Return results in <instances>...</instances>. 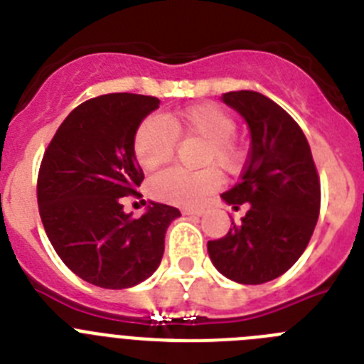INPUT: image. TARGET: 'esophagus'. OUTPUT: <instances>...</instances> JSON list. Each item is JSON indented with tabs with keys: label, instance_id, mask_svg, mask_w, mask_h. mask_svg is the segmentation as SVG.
Returning a JSON list of instances; mask_svg holds the SVG:
<instances>
[{
	"label": "esophagus",
	"instance_id": "34e87169",
	"mask_svg": "<svg viewBox=\"0 0 364 364\" xmlns=\"http://www.w3.org/2000/svg\"><path fill=\"white\" fill-rule=\"evenodd\" d=\"M184 215H189V217H202L204 211L202 210H184Z\"/></svg>",
	"mask_w": 364,
	"mask_h": 364
}]
</instances>
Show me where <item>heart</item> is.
Returning a JSON list of instances; mask_svg holds the SVG:
<instances>
[{"label":"heart","instance_id":"b5f03b06","mask_svg":"<svg viewBox=\"0 0 364 364\" xmlns=\"http://www.w3.org/2000/svg\"><path fill=\"white\" fill-rule=\"evenodd\" d=\"M237 124L233 117L213 104L191 105L182 111L167 112L164 118L149 117L138 125L133 149L138 164L146 171H154L171 160L176 136H197L204 142L202 166H215L230 171L239 164V149L231 138ZM218 188L213 169L184 171L167 169L151 180V193L160 200L180 205H197Z\"/></svg>","mask_w":364,"mask_h":364}]
</instances>
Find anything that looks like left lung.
<instances>
[{
  "instance_id": "8db88e82",
  "label": "left lung",
  "mask_w": 364,
  "mask_h": 364,
  "mask_svg": "<svg viewBox=\"0 0 364 364\" xmlns=\"http://www.w3.org/2000/svg\"><path fill=\"white\" fill-rule=\"evenodd\" d=\"M250 127L252 146L239 184L222 200L239 210L240 224L208 242L215 268L239 284L281 277L306 250L321 208V184L310 144L297 122L268 96L255 91L222 95Z\"/></svg>"
}]
</instances>
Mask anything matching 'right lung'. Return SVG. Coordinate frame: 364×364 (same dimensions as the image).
Listing matches in <instances>:
<instances>
[{
  "mask_svg": "<svg viewBox=\"0 0 364 364\" xmlns=\"http://www.w3.org/2000/svg\"><path fill=\"white\" fill-rule=\"evenodd\" d=\"M159 105L154 96L131 92L87 100L62 122L41 160L45 233L67 268L100 288L124 290L149 279L162 260L167 228L180 217L160 202L138 218L122 205L144 180L134 133Z\"/></svg>",
  "mask_w": 364,
  "mask_h": 364,
  "instance_id": "1",
  "label": "right lung"
}]
</instances>
